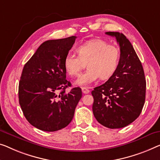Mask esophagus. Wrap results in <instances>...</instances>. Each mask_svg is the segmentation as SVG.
<instances>
[{
  "label": "esophagus",
  "instance_id": "esophagus-1",
  "mask_svg": "<svg viewBox=\"0 0 160 160\" xmlns=\"http://www.w3.org/2000/svg\"><path fill=\"white\" fill-rule=\"evenodd\" d=\"M82 92L84 94H88V93H89V92H90V90H88L87 88H85V87H82Z\"/></svg>",
  "mask_w": 160,
  "mask_h": 160
}]
</instances>
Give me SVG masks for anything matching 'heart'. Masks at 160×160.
Wrapping results in <instances>:
<instances>
[{
    "mask_svg": "<svg viewBox=\"0 0 160 160\" xmlns=\"http://www.w3.org/2000/svg\"><path fill=\"white\" fill-rule=\"evenodd\" d=\"M78 57L67 54L63 66L71 77L78 76L86 64L88 70L79 76L75 84L88 86L97 80L109 79L117 70L120 60V50L101 39L90 40L76 49Z\"/></svg>",
    "mask_w": 160,
    "mask_h": 160,
    "instance_id": "heart-1",
    "label": "heart"
}]
</instances>
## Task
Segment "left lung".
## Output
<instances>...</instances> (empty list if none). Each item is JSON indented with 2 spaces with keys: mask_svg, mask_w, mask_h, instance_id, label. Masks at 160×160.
<instances>
[{
  "mask_svg": "<svg viewBox=\"0 0 160 160\" xmlns=\"http://www.w3.org/2000/svg\"><path fill=\"white\" fill-rule=\"evenodd\" d=\"M120 47L118 68L104 84L92 91V112L101 125L109 128L125 127L139 117L146 95V80L141 61L122 33L108 32Z\"/></svg>",
  "mask_w": 160,
  "mask_h": 160,
  "instance_id": "8db88e82",
  "label": "left lung"
}]
</instances>
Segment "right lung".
Here are the masks:
<instances>
[{
    "mask_svg": "<svg viewBox=\"0 0 160 160\" xmlns=\"http://www.w3.org/2000/svg\"><path fill=\"white\" fill-rule=\"evenodd\" d=\"M75 39L72 36L44 42L23 67L19 104L27 120L38 129L55 132L66 127L82 98L79 87L65 92L71 83L66 80L63 62Z\"/></svg>",
    "mask_w": 160,
    "mask_h": 160,
    "instance_id": "add662e5",
    "label": "right lung"
}]
</instances>
